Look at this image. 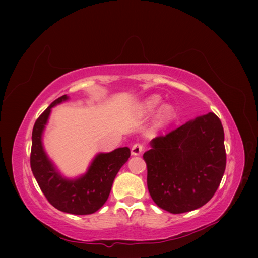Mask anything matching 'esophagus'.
Listing matches in <instances>:
<instances>
[{
	"mask_svg": "<svg viewBox=\"0 0 258 258\" xmlns=\"http://www.w3.org/2000/svg\"><path fill=\"white\" fill-rule=\"evenodd\" d=\"M144 151V145L141 143H136L132 146V155H140L142 154V152Z\"/></svg>",
	"mask_w": 258,
	"mask_h": 258,
	"instance_id": "34e87169",
	"label": "esophagus"
}]
</instances>
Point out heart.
<instances>
[{
  "mask_svg": "<svg viewBox=\"0 0 258 258\" xmlns=\"http://www.w3.org/2000/svg\"><path fill=\"white\" fill-rule=\"evenodd\" d=\"M162 105V98L158 95H153L143 103L142 105V112L145 115L155 114ZM176 117L175 108L171 105H165L161 111V122L162 124H168Z\"/></svg>",
  "mask_w": 258,
  "mask_h": 258,
  "instance_id": "heart-1",
  "label": "heart"
}]
</instances>
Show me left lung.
<instances>
[{"instance_id": "obj_1", "label": "left lung", "mask_w": 258, "mask_h": 258, "mask_svg": "<svg viewBox=\"0 0 258 258\" xmlns=\"http://www.w3.org/2000/svg\"><path fill=\"white\" fill-rule=\"evenodd\" d=\"M144 153L147 188L155 204L173 214L210 201L226 167L223 125L214 113L153 139Z\"/></svg>"}]
</instances>
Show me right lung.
<instances>
[{
    "mask_svg": "<svg viewBox=\"0 0 258 258\" xmlns=\"http://www.w3.org/2000/svg\"><path fill=\"white\" fill-rule=\"evenodd\" d=\"M68 98L67 95L58 97L36 119L32 132L31 168L43 194L54 207L74 215H87L100 210L107 201L114 178L127 162L131 151L128 147H119L100 153L84 175L75 179L63 177L43 149L42 134L52 107Z\"/></svg>",
    "mask_w": 258,
    "mask_h": 258,
    "instance_id": "obj_1",
    "label": "right lung"
}]
</instances>
